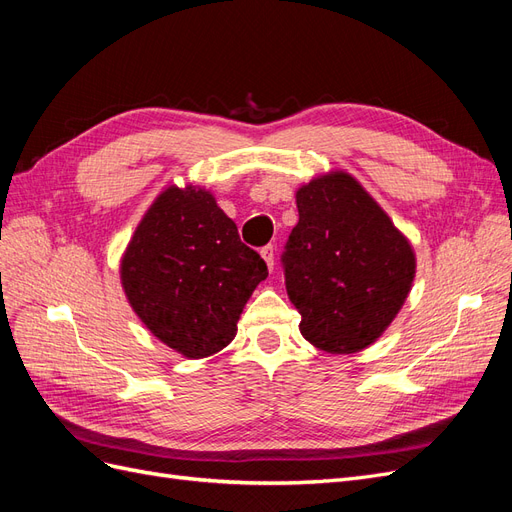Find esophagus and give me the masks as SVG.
<instances>
[{"instance_id": "34e87169", "label": "esophagus", "mask_w": 512, "mask_h": 512, "mask_svg": "<svg viewBox=\"0 0 512 512\" xmlns=\"http://www.w3.org/2000/svg\"><path fill=\"white\" fill-rule=\"evenodd\" d=\"M260 254H262V258H265L267 267L273 271V267H275V254H273V245H265V247H262Z\"/></svg>"}]
</instances>
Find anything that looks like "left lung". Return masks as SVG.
Returning <instances> with one entry per match:
<instances>
[{"instance_id":"left-lung-1","label":"left lung","mask_w":512,"mask_h":512,"mask_svg":"<svg viewBox=\"0 0 512 512\" xmlns=\"http://www.w3.org/2000/svg\"><path fill=\"white\" fill-rule=\"evenodd\" d=\"M299 224L282 252L286 292L309 344L367 348L389 327L414 280V252L359 183L324 175L297 192Z\"/></svg>"}]
</instances>
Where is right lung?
<instances>
[{"label":"right lung","mask_w":512,"mask_h":512,"mask_svg":"<svg viewBox=\"0 0 512 512\" xmlns=\"http://www.w3.org/2000/svg\"><path fill=\"white\" fill-rule=\"evenodd\" d=\"M267 262L205 190L168 188L138 224L121 262L130 305L166 346L203 359L237 333Z\"/></svg>","instance_id":"1"}]
</instances>
